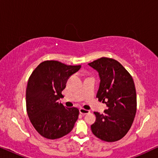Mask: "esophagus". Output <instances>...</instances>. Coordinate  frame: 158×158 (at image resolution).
<instances>
[{
    "mask_svg": "<svg viewBox=\"0 0 158 158\" xmlns=\"http://www.w3.org/2000/svg\"><path fill=\"white\" fill-rule=\"evenodd\" d=\"M80 113H81V114H83V115H85V114H89L90 111L89 110L83 109V108H81V109H80Z\"/></svg>",
    "mask_w": 158,
    "mask_h": 158,
    "instance_id": "34e87169",
    "label": "esophagus"
}]
</instances>
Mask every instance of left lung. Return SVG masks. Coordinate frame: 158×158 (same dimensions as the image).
<instances>
[{
  "label": "left lung",
  "mask_w": 158,
  "mask_h": 158,
  "mask_svg": "<svg viewBox=\"0 0 158 158\" xmlns=\"http://www.w3.org/2000/svg\"><path fill=\"white\" fill-rule=\"evenodd\" d=\"M99 73L101 83L96 98L108 107L101 114L95 111L91 131L105 142L118 141L130 129L137 111L135 83L122 64L109 57H101L88 64Z\"/></svg>",
  "instance_id": "obj_1"
}]
</instances>
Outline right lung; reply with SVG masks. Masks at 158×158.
Segmentation results:
<instances>
[{"instance_id":"obj_1","label":"right lung","mask_w":158,"mask_h":158,"mask_svg":"<svg viewBox=\"0 0 158 158\" xmlns=\"http://www.w3.org/2000/svg\"><path fill=\"white\" fill-rule=\"evenodd\" d=\"M81 65H68L46 60L30 75L26 91L27 111L34 129L43 137L59 139L70 133L79 115L75 107L67 108L59 102L71 75Z\"/></svg>"}]
</instances>
